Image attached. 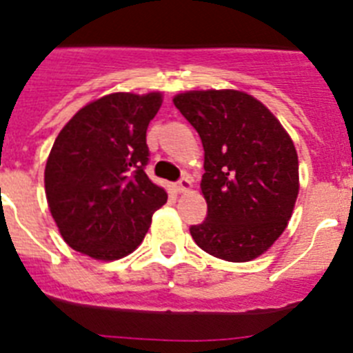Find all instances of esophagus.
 <instances>
[{
  "mask_svg": "<svg viewBox=\"0 0 353 353\" xmlns=\"http://www.w3.org/2000/svg\"><path fill=\"white\" fill-rule=\"evenodd\" d=\"M174 189L179 192H183V191H189L191 189V179L187 176V174H183L182 179L179 180V182L174 183Z\"/></svg>",
  "mask_w": 353,
  "mask_h": 353,
  "instance_id": "obj_1",
  "label": "esophagus"
}]
</instances>
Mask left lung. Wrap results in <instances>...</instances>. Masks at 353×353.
Instances as JSON below:
<instances>
[{
  "instance_id": "8db88e82",
  "label": "left lung",
  "mask_w": 353,
  "mask_h": 353,
  "mask_svg": "<svg viewBox=\"0 0 353 353\" xmlns=\"http://www.w3.org/2000/svg\"><path fill=\"white\" fill-rule=\"evenodd\" d=\"M174 105L199 134L205 150L201 192L207 219L191 235L226 261L260 256L285 232L299 194V161L277 118L236 90L187 92Z\"/></svg>"
}]
</instances>
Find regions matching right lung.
Returning a JSON list of instances; mask_svg holds the SVG:
<instances>
[{
  "instance_id": "obj_1",
  "label": "right lung",
  "mask_w": 353,
  "mask_h": 353,
  "mask_svg": "<svg viewBox=\"0 0 353 353\" xmlns=\"http://www.w3.org/2000/svg\"><path fill=\"white\" fill-rule=\"evenodd\" d=\"M161 93H111L79 109L46 164V196L72 249L117 260L138 248L168 194L145 173Z\"/></svg>"
}]
</instances>
